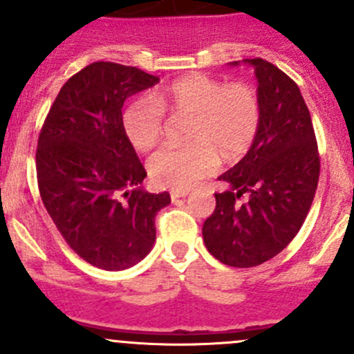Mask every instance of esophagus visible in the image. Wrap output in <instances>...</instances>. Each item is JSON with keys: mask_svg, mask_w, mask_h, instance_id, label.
<instances>
[{"mask_svg": "<svg viewBox=\"0 0 354 354\" xmlns=\"http://www.w3.org/2000/svg\"><path fill=\"white\" fill-rule=\"evenodd\" d=\"M169 195H171V200H173V202H176V200L187 197L188 190H171Z\"/></svg>", "mask_w": 354, "mask_h": 354, "instance_id": "esophagus-1", "label": "esophagus"}]
</instances>
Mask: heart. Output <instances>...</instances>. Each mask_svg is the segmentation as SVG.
<instances>
[{"mask_svg":"<svg viewBox=\"0 0 354 354\" xmlns=\"http://www.w3.org/2000/svg\"><path fill=\"white\" fill-rule=\"evenodd\" d=\"M190 116L187 140L176 147L162 145L149 157L147 169L160 187L185 190L219 167V154L226 160L241 157L250 149L260 127V102L246 84H226L207 75L194 73L173 84L135 97L121 114V127L137 151L157 144L166 130V114Z\"/></svg>","mask_w":354,"mask_h":354,"instance_id":"1","label":"heart"}]
</instances>
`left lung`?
Listing matches in <instances>:
<instances>
[{"label": "left lung", "mask_w": 354, "mask_h": 354, "mask_svg": "<svg viewBox=\"0 0 354 354\" xmlns=\"http://www.w3.org/2000/svg\"><path fill=\"white\" fill-rule=\"evenodd\" d=\"M243 63L255 70L260 127L243 159L219 176L227 188L216 194L202 234L210 255L246 269L276 257L296 236L315 197L320 159L298 85L266 59Z\"/></svg>", "instance_id": "left-lung-1"}]
</instances>
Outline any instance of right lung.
Listing matches in <instances>:
<instances>
[{
  "instance_id": "obj_1",
  "label": "right lung",
  "mask_w": 354,
  "mask_h": 354,
  "mask_svg": "<svg viewBox=\"0 0 354 354\" xmlns=\"http://www.w3.org/2000/svg\"><path fill=\"white\" fill-rule=\"evenodd\" d=\"M159 77L97 62L70 78L53 102L37 142V183L70 248L104 270H124L151 253L156 216L167 192L149 194L147 176L121 127L130 95Z\"/></svg>"
}]
</instances>
